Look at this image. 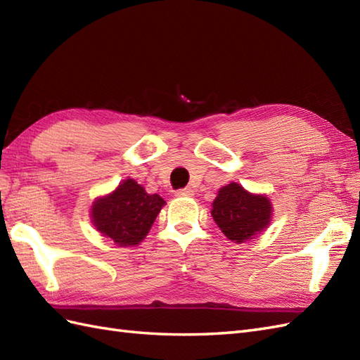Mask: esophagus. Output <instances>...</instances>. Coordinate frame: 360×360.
Wrapping results in <instances>:
<instances>
[{
	"label": "esophagus",
	"instance_id": "34e87169",
	"mask_svg": "<svg viewBox=\"0 0 360 360\" xmlns=\"http://www.w3.org/2000/svg\"><path fill=\"white\" fill-rule=\"evenodd\" d=\"M174 195H176L178 198H191L193 195H195V191H193V188H190V187H186V188L178 190Z\"/></svg>",
	"mask_w": 360,
	"mask_h": 360
}]
</instances>
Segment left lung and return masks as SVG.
<instances>
[{
    "label": "left lung",
    "instance_id": "1",
    "mask_svg": "<svg viewBox=\"0 0 360 360\" xmlns=\"http://www.w3.org/2000/svg\"><path fill=\"white\" fill-rule=\"evenodd\" d=\"M211 216L229 240L243 243L269 226L272 204L264 195H252L231 182L219 190Z\"/></svg>",
    "mask_w": 360,
    "mask_h": 360
}]
</instances>
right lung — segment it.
Listing matches in <instances>:
<instances>
[{"instance_id": "obj_1", "label": "right lung", "mask_w": 360, "mask_h": 360, "mask_svg": "<svg viewBox=\"0 0 360 360\" xmlns=\"http://www.w3.org/2000/svg\"><path fill=\"white\" fill-rule=\"evenodd\" d=\"M164 205L160 195H149L136 181L127 178L92 204L91 219L97 231L117 246H135L149 233Z\"/></svg>"}]
</instances>
